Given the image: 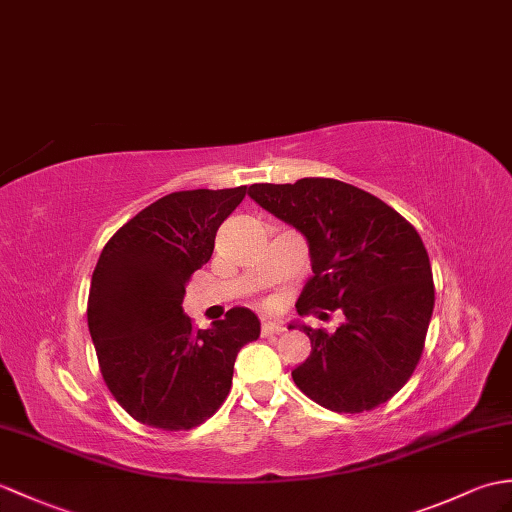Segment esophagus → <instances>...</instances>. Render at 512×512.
Masks as SVG:
<instances>
[{
    "label": "esophagus",
    "instance_id": "34e87169",
    "mask_svg": "<svg viewBox=\"0 0 512 512\" xmlns=\"http://www.w3.org/2000/svg\"><path fill=\"white\" fill-rule=\"evenodd\" d=\"M285 331V327L281 323H275V320H264L261 323V336H277Z\"/></svg>",
    "mask_w": 512,
    "mask_h": 512
}]
</instances>
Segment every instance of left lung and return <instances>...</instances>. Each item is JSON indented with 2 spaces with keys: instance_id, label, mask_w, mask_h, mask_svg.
Wrapping results in <instances>:
<instances>
[{
  "instance_id": "1",
  "label": "left lung",
  "mask_w": 512,
  "mask_h": 512,
  "mask_svg": "<svg viewBox=\"0 0 512 512\" xmlns=\"http://www.w3.org/2000/svg\"><path fill=\"white\" fill-rule=\"evenodd\" d=\"M248 196L310 244L314 277L296 312L344 314L334 334L301 325L312 353L292 371L294 384L334 412L382 406L417 368L434 310L421 235L384 200L336 178L257 183Z\"/></svg>"
}]
</instances>
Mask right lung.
<instances>
[{
  "label": "right lung",
  "mask_w": 512,
  "mask_h": 512,
  "mask_svg": "<svg viewBox=\"0 0 512 512\" xmlns=\"http://www.w3.org/2000/svg\"><path fill=\"white\" fill-rule=\"evenodd\" d=\"M244 196V185L168 194L102 248L87 323L106 386L139 423L181 432L207 421L229 395L237 353L259 338L246 307L211 329H194L183 314L185 283L211 259L220 224Z\"/></svg>",
  "instance_id": "1"
}]
</instances>
